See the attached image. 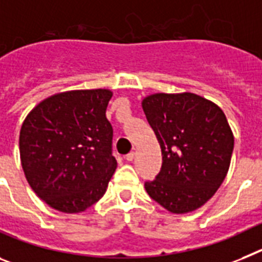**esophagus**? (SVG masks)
Instances as JSON below:
<instances>
[{"label": "esophagus", "mask_w": 262, "mask_h": 262, "mask_svg": "<svg viewBox=\"0 0 262 262\" xmlns=\"http://www.w3.org/2000/svg\"><path fill=\"white\" fill-rule=\"evenodd\" d=\"M135 151H130V153H127V155L125 156V160H126V161H133V160H135Z\"/></svg>", "instance_id": "1"}]
</instances>
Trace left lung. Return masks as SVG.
I'll return each mask as SVG.
<instances>
[{
	"instance_id": "8db88e82",
	"label": "left lung",
	"mask_w": 262,
	"mask_h": 262,
	"mask_svg": "<svg viewBox=\"0 0 262 262\" xmlns=\"http://www.w3.org/2000/svg\"><path fill=\"white\" fill-rule=\"evenodd\" d=\"M142 109L161 146L162 166L145 182L151 200L172 213L199 209L223 184L234 138L224 112L194 93H157Z\"/></svg>"
}]
</instances>
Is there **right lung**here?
<instances>
[{
	"label": "right lung",
	"instance_id": "right-lung-1",
	"mask_svg": "<svg viewBox=\"0 0 262 262\" xmlns=\"http://www.w3.org/2000/svg\"><path fill=\"white\" fill-rule=\"evenodd\" d=\"M106 89L73 90L39 102L19 132V156L29 185L63 213H80L104 195L117 168Z\"/></svg>",
	"mask_w": 262,
	"mask_h": 262
}]
</instances>
